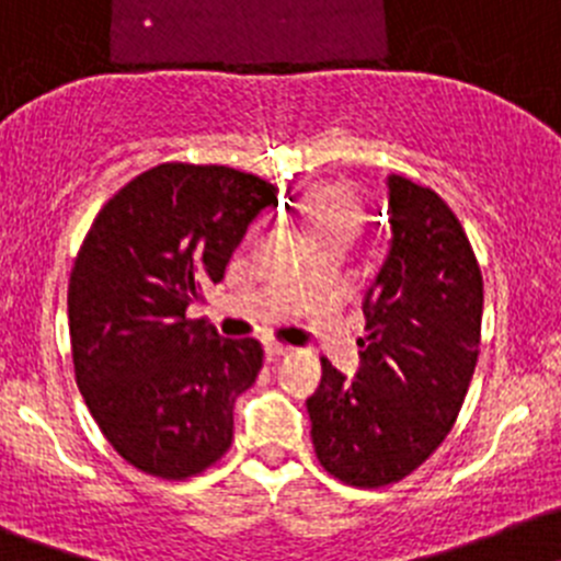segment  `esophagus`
Masks as SVG:
<instances>
[{
  "instance_id": "obj_1",
  "label": "esophagus",
  "mask_w": 561,
  "mask_h": 561,
  "mask_svg": "<svg viewBox=\"0 0 561 561\" xmlns=\"http://www.w3.org/2000/svg\"><path fill=\"white\" fill-rule=\"evenodd\" d=\"M290 346H285V343H265V355L271 357V360H276V357H285L290 355Z\"/></svg>"
}]
</instances>
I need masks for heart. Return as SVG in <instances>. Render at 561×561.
Wrapping results in <instances>:
<instances>
[{"label": "heart", "instance_id": "1", "mask_svg": "<svg viewBox=\"0 0 561 561\" xmlns=\"http://www.w3.org/2000/svg\"><path fill=\"white\" fill-rule=\"evenodd\" d=\"M305 220L312 240H350L360 226V204L341 184L316 186L305 201Z\"/></svg>", "mask_w": 561, "mask_h": 561}]
</instances>
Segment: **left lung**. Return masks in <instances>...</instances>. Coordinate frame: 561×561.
<instances>
[{
	"label": "left lung",
	"instance_id": "left-lung-1",
	"mask_svg": "<svg viewBox=\"0 0 561 561\" xmlns=\"http://www.w3.org/2000/svg\"><path fill=\"white\" fill-rule=\"evenodd\" d=\"M391 243L363 312L357 377L321 357L307 400L312 447L337 481L380 489L411 476L456 425L478 363L483 276L453 209L388 175Z\"/></svg>",
	"mask_w": 561,
	"mask_h": 561
}]
</instances>
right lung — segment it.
<instances>
[{"mask_svg":"<svg viewBox=\"0 0 561 561\" xmlns=\"http://www.w3.org/2000/svg\"><path fill=\"white\" fill-rule=\"evenodd\" d=\"M279 204L260 175L168 161L98 211L69 276L75 380L130 467L186 481L234 436V400L254 386L262 343L226 341L186 307L218 285L251 220Z\"/></svg>","mask_w":561,"mask_h":561,"instance_id":"obj_1","label":"right lung"}]
</instances>
